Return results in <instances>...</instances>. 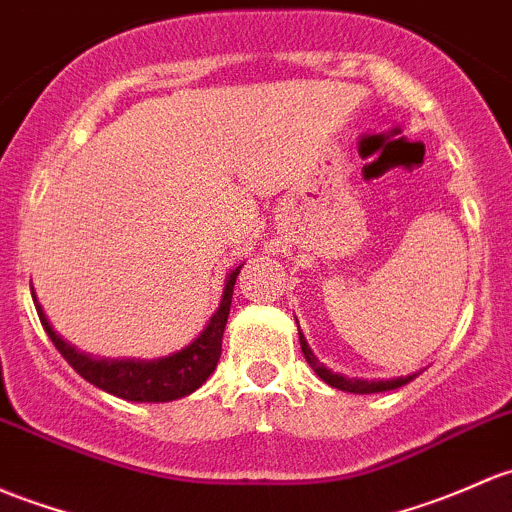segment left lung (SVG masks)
I'll use <instances>...</instances> for the list:
<instances>
[{
	"instance_id": "obj_1",
	"label": "left lung",
	"mask_w": 512,
	"mask_h": 512,
	"mask_svg": "<svg viewBox=\"0 0 512 512\" xmlns=\"http://www.w3.org/2000/svg\"><path fill=\"white\" fill-rule=\"evenodd\" d=\"M299 343H301V353H304L306 363L314 368V373L319 375L321 380H324L326 385L336 387V390H343V392H355V395H370V392H387V390H397V387L407 385L410 380L417 378V373L407 375V378H395V380H358V378H343V375L338 373H331V370L324 368V365L319 363V358H316L314 351L309 348V343H306V338L299 333Z\"/></svg>"
}]
</instances>
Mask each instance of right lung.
Returning a JSON list of instances; mask_svg holds the SVG:
<instances>
[{
	"label": "right lung",
	"instance_id": "obj_1",
	"mask_svg": "<svg viewBox=\"0 0 512 512\" xmlns=\"http://www.w3.org/2000/svg\"><path fill=\"white\" fill-rule=\"evenodd\" d=\"M238 274L240 267L230 272L218 311L211 316L201 336L193 343H188L186 348H181L179 353H171L157 360H110L80 353L78 348L63 341L53 331L41 304H36V311H39V319L43 328H46L48 338L53 341V346L61 351L68 365H73L75 373L88 380L90 385L129 402H171L198 390V387L206 383L208 375L213 373L215 365H218L220 351H223V331L225 324H228L230 301H233V287Z\"/></svg>",
	"mask_w": 512,
	"mask_h": 512
}]
</instances>
